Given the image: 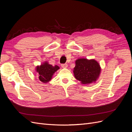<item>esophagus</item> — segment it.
Listing matches in <instances>:
<instances>
[{
  "instance_id": "1",
  "label": "esophagus",
  "mask_w": 132,
  "mask_h": 132,
  "mask_svg": "<svg viewBox=\"0 0 132 132\" xmlns=\"http://www.w3.org/2000/svg\"><path fill=\"white\" fill-rule=\"evenodd\" d=\"M61 66L62 68H67L68 67V64H63L61 65Z\"/></svg>"
}]
</instances>
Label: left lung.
<instances>
[{"label": "left lung", "instance_id": "1", "mask_svg": "<svg viewBox=\"0 0 132 132\" xmlns=\"http://www.w3.org/2000/svg\"><path fill=\"white\" fill-rule=\"evenodd\" d=\"M73 69L75 78L84 85H89L95 82L99 78L101 68L97 61L94 59L78 58L75 61Z\"/></svg>", "mask_w": 132, "mask_h": 132}]
</instances>
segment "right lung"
Returning <instances> with one entry per match:
<instances>
[{"label": "right lung", "instance_id": "add662e5", "mask_svg": "<svg viewBox=\"0 0 132 132\" xmlns=\"http://www.w3.org/2000/svg\"><path fill=\"white\" fill-rule=\"evenodd\" d=\"M58 65L53 66L47 61L44 62L40 65L35 68L36 73H38L39 80L43 83H48L52 79L54 74L59 69Z\"/></svg>", "mask_w": 132, "mask_h": 132}]
</instances>
